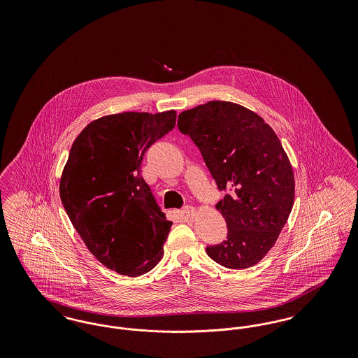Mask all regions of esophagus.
<instances>
[{
  "instance_id": "1",
  "label": "esophagus",
  "mask_w": 358,
  "mask_h": 358,
  "mask_svg": "<svg viewBox=\"0 0 358 358\" xmlns=\"http://www.w3.org/2000/svg\"><path fill=\"white\" fill-rule=\"evenodd\" d=\"M182 215L187 217V219H193L196 216V208L194 206H190V205H185L182 208Z\"/></svg>"
}]
</instances>
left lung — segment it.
Returning <instances> with one entry per match:
<instances>
[{
    "label": "left lung",
    "instance_id": "left-lung-1",
    "mask_svg": "<svg viewBox=\"0 0 358 358\" xmlns=\"http://www.w3.org/2000/svg\"><path fill=\"white\" fill-rule=\"evenodd\" d=\"M177 126L225 192L216 208L227 238L206 254L227 268L254 266L273 248L294 204V173L279 138L255 113L222 101L181 113Z\"/></svg>",
    "mask_w": 358,
    "mask_h": 358
}]
</instances>
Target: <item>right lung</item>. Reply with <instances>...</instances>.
I'll list each match as a JSON object with an SVG mask.
<instances>
[{"label":"right lung","mask_w":358,"mask_h":358,"mask_svg":"<svg viewBox=\"0 0 358 358\" xmlns=\"http://www.w3.org/2000/svg\"><path fill=\"white\" fill-rule=\"evenodd\" d=\"M176 124V111L122 113L87 124L60 180V199L90 252L127 276L161 260L171 222L141 176L148 149Z\"/></svg>","instance_id":"obj_1"}]
</instances>
